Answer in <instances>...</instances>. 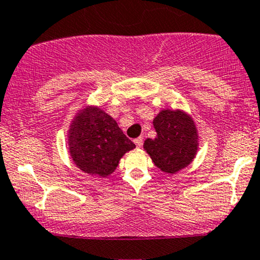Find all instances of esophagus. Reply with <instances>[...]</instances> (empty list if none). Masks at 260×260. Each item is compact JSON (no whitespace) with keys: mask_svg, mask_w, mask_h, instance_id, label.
Wrapping results in <instances>:
<instances>
[{"mask_svg":"<svg viewBox=\"0 0 260 260\" xmlns=\"http://www.w3.org/2000/svg\"><path fill=\"white\" fill-rule=\"evenodd\" d=\"M134 143H136L137 148H142V145H143V137H139V138L134 139Z\"/></svg>","mask_w":260,"mask_h":260,"instance_id":"1","label":"esophagus"}]
</instances>
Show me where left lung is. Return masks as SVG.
Segmentation results:
<instances>
[{
    "label": "left lung",
    "mask_w": 260,
    "mask_h": 260,
    "mask_svg": "<svg viewBox=\"0 0 260 260\" xmlns=\"http://www.w3.org/2000/svg\"><path fill=\"white\" fill-rule=\"evenodd\" d=\"M154 139L144 140V150L154 165L174 175L186 169L197 156L199 132L194 118L181 109H162L154 117Z\"/></svg>",
    "instance_id": "left-lung-1"
}]
</instances>
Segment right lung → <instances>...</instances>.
I'll use <instances>...</instances> for the list:
<instances>
[{"instance_id":"1","label":"right lung","mask_w":260,"mask_h":260,"mask_svg":"<svg viewBox=\"0 0 260 260\" xmlns=\"http://www.w3.org/2000/svg\"><path fill=\"white\" fill-rule=\"evenodd\" d=\"M67 145L71 159L80 171L104 178L113 174L122 156L136 148L117 122L94 104L82 107L73 116Z\"/></svg>"}]
</instances>
